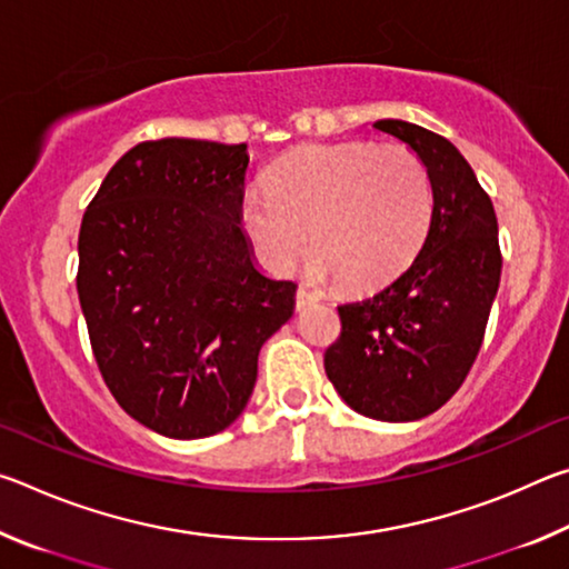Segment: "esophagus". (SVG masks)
<instances>
[{
  "mask_svg": "<svg viewBox=\"0 0 569 569\" xmlns=\"http://www.w3.org/2000/svg\"><path fill=\"white\" fill-rule=\"evenodd\" d=\"M319 293L316 291H311V288H306V286H301L296 291V308H306V306H311V303H316L319 301Z\"/></svg>",
  "mask_w": 569,
  "mask_h": 569,
  "instance_id": "obj_1",
  "label": "esophagus"
}]
</instances>
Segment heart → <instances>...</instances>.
Wrapping results in <instances>:
<instances>
[{"instance_id":"1","label":"heart","mask_w":569,"mask_h":569,"mask_svg":"<svg viewBox=\"0 0 569 569\" xmlns=\"http://www.w3.org/2000/svg\"><path fill=\"white\" fill-rule=\"evenodd\" d=\"M243 228L261 261L293 273L308 253L346 291H369L407 268L429 236L435 190L427 162L407 146H303L248 190Z\"/></svg>"}]
</instances>
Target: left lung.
<instances>
[{"instance_id": "1", "label": "left lung", "mask_w": 569, "mask_h": 569, "mask_svg": "<svg viewBox=\"0 0 569 569\" xmlns=\"http://www.w3.org/2000/svg\"><path fill=\"white\" fill-rule=\"evenodd\" d=\"M373 128L427 162L435 218L419 256L377 296L339 306L341 336L323 353L336 391L379 421H413L455 397L485 341L502 273L497 216L465 156L403 120Z\"/></svg>"}]
</instances>
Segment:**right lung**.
Listing matches in <instances>:
<instances>
[{
    "label": "right lung",
    "mask_w": 569,
    "mask_h": 569,
    "mask_svg": "<svg viewBox=\"0 0 569 569\" xmlns=\"http://www.w3.org/2000/svg\"><path fill=\"white\" fill-rule=\"evenodd\" d=\"M246 142L148 140L114 162L82 216L77 293L114 401L170 439L246 409L258 351L293 313V281L253 266L240 228Z\"/></svg>",
    "instance_id": "obj_1"
}]
</instances>
